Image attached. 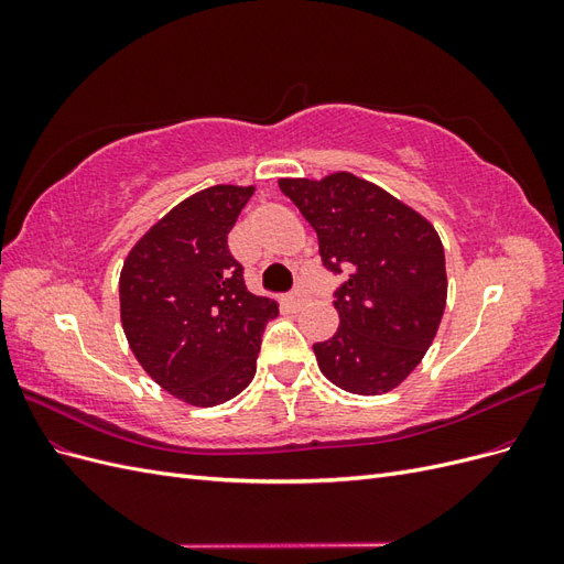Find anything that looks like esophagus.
Listing matches in <instances>:
<instances>
[{"instance_id":"34e87169","label":"esophagus","mask_w":564,"mask_h":564,"mask_svg":"<svg viewBox=\"0 0 564 564\" xmlns=\"http://www.w3.org/2000/svg\"><path fill=\"white\" fill-rule=\"evenodd\" d=\"M305 296H308V292H305V289H303V286H296V289H294V292L286 296V303H292V305H301V303L305 301Z\"/></svg>"}]
</instances>
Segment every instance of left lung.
<instances>
[{
	"label": "left lung",
	"instance_id": "obj_1",
	"mask_svg": "<svg viewBox=\"0 0 564 564\" xmlns=\"http://www.w3.org/2000/svg\"><path fill=\"white\" fill-rule=\"evenodd\" d=\"M317 232L322 265L344 275L334 289L338 329L315 344L324 377L357 395L400 386L431 348L447 303L445 249L406 204L352 174L282 178Z\"/></svg>",
	"mask_w": 564,
	"mask_h": 564
}]
</instances>
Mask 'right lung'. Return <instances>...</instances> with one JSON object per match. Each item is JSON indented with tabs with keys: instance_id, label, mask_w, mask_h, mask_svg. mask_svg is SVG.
I'll return each mask as SVG.
<instances>
[{
	"instance_id": "1",
	"label": "right lung",
	"mask_w": 564,
	"mask_h": 564,
	"mask_svg": "<svg viewBox=\"0 0 564 564\" xmlns=\"http://www.w3.org/2000/svg\"><path fill=\"white\" fill-rule=\"evenodd\" d=\"M253 187L214 185L183 199L135 245L119 278L135 360L174 398L214 406L256 373L261 334L280 308L251 294L228 232Z\"/></svg>"
}]
</instances>
